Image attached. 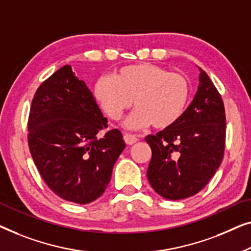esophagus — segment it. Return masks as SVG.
Segmentation results:
<instances>
[{"instance_id": "1", "label": "esophagus", "mask_w": 251, "mask_h": 251, "mask_svg": "<svg viewBox=\"0 0 251 251\" xmlns=\"http://www.w3.org/2000/svg\"><path fill=\"white\" fill-rule=\"evenodd\" d=\"M124 141L126 144H128V146H132V144L136 143L139 139L135 135H133V134H129V133H124Z\"/></svg>"}]
</instances>
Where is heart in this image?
<instances>
[{
    "label": "heart",
    "mask_w": 251,
    "mask_h": 251,
    "mask_svg": "<svg viewBox=\"0 0 251 251\" xmlns=\"http://www.w3.org/2000/svg\"><path fill=\"white\" fill-rule=\"evenodd\" d=\"M189 94L184 76L149 62L122 67L111 77L99 78L93 87L95 101L111 121L121 119L133 103L136 109L125 123L129 128L173 126L184 112Z\"/></svg>",
    "instance_id": "b5f03b06"
}]
</instances>
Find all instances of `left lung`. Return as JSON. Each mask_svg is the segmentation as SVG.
Masks as SVG:
<instances>
[{"label": "left lung", "mask_w": 251, "mask_h": 251, "mask_svg": "<svg viewBox=\"0 0 251 251\" xmlns=\"http://www.w3.org/2000/svg\"><path fill=\"white\" fill-rule=\"evenodd\" d=\"M225 134L223 100L200 69L198 91L181 118L146 137L152 151L147 176L154 191L169 200L185 199L201 191L223 160Z\"/></svg>", "instance_id": "1"}]
</instances>
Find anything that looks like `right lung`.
I'll return each mask as SVG.
<instances>
[{"label":"right lung","instance_id":"obj_1","mask_svg":"<svg viewBox=\"0 0 251 251\" xmlns=\"http://www.w3.org/2000/svg\"><path fill=\"white\" fill-rule=\"evenodd\" d=\"M107 122L69 65L38 87L28 117V147L42 178L56 196L86 204L105 191L126 147L116 128L98 136Z\"/></svg>","mask_w":251,"mask_h":251}]
</instances>
